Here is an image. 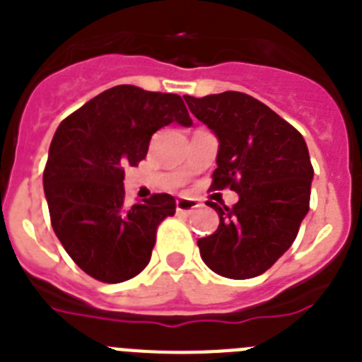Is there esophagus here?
Returning a JSON list of instances; mask_svg holds the SVG:
<instances>
[{
    "instance_id": "esophagus-1",
    "label": "esophagus",
    "mask_w": 362,
    "mask_h": 362,
    "mask_svg": "<svg viewBox=\"0 0 362 362\" xmlns=\"http://www.w3.org/2000/svg\"><path fill=\"white\" fill-rule=\"evenodd\" d=\"M199 201L192 199V197H179V199L175 201V210H177L179 214H190L196 209H199Z\"/></svg>"
}]
</instances>
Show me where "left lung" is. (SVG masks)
I'll list each match as a JSON object with an SVG mask.
<instances>
[{"label": "left lung", "instance_id": "left-lung-1", "mask_svg": "<svg viewBox=\"0 0 362 362\" xmlns=\"http://www.w3.org/2000/svg\"><path fill=\"white\" fill-rule=\"evenodd\" d=\"M185 101L219 141L212 188L230 187L239 196L232 209L206 203L219 226L197 241L201 259L228 279L261 276L292 246L308 214L313 168L305 137L243 92Z\"/></svg>", "mask_w": 362, "mask_h": 362}]
</instances>
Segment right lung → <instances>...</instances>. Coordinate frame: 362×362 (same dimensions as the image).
I'll list each match as a JSON object with an SVG mask.
<instances>
[{"mask_svg": "<svg viewBox=\"0 0 362 362\" xmlns=\"http://www.w3.org/2000/svg\"><path fill=\"white\" fill-rule=\"evenodd\" d=\"M170 123L192 127L177 94L117 85L62 121L43 172L57 239L72 261L103 283H123L148 264L156 230L175 214L170 194L124 204V166L148 152L150 137Z\"/></svg>", "mask_w": 362, "mask_h": 362, "instance_id": "obj_1", "label": "right lung"}]
</instances>
